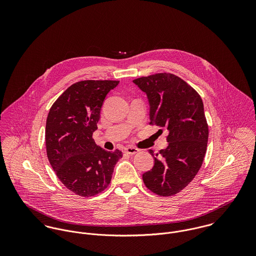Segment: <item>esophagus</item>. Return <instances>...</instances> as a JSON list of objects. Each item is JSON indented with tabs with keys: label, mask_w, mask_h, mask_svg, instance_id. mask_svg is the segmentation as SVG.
<instances>
[{
	"label": "esophagus",
	"mask_w": 256,
	"mask_h": 256,
	"mask_svg": "<svg viewBox=\"0 0 256 256\" xmlns=\"http://www.w3.org/2000/svg\"><path fill=\"white\" fill-rule=\"evenodd\" d=\"M139 150H140L139 148H134V146H127V148H125V152L128 154H131V156L137 154Z\"/></svg>",
	"instance_id": "34e87169"
}]
</instances>
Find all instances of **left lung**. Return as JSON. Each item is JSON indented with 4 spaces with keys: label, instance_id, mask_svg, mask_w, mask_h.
Listing matches in <instances>:
<instances>
[{
    "label": "left lung",
    "instance_id": "8db88e82",
    "mask_svg": "<svg viewBox=\"0 0 256 256\" xmlns=\"http://www.w3.org/2000/svg\"><path fill=\"white\" fill-rule=\"evenodd\" d=\"M133 82L146 94L150 123L168 131V145L160 150V158L148 150L154 164L143 180L154 193L172 196L192 182L206 154L209 130L203 102L192 86L172 74H154Z\"/></svg>",
    "mask_w": 256,
    "mask_h": 256
}]
</instances>
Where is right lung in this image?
Masks as SVG:
<instances>
[{
	"label": "right lung",
	"mask_w": 256,
	"mask_h": 256,
	"mask_svg": "<svg viewBox=\"0 0 256 256\" xmlns=\"http://www.w3.org/2000/svg\"><path fill=\"white\" fill-rule=\"evenodd\" d=\"M118 80H82L69 86L49 110L45 142L49 162L69 190L82 197L94 196L110 183L122 152L96 146L98 129L106 94Z\"/></svg>",
	"instance_id": "1"
}]
</instances>
